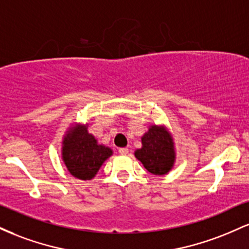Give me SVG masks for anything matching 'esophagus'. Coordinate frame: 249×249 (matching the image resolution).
Segmentation results:
<instances>
[{
  "mask_svg": "<svg viewBox=\"0 0 249 249\" xmlns=\"http://www.w3.org/2000/svg\"><path fill=\"white\" fill-rule=\"evenodd\" d=\"M119 153L123 154V156H125V154L128 153V148H127V147H122V148H119Z\"/></svg>",
  "mask_w": 249,
  "mask_h": 249,
  "instance_id": "34e87169",
  "label": "esophagus"
}]
</instances>
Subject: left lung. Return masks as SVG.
<instances>
[{
  "label": "left lung",
  "mask_w": 249,
  "mask_h": 249,
  "mask_svg": "<svg viewBox=\"0 0 249 249\" xmlns=\"http://www.w3.org/2000/svg\"><path fill=\"white\" fill-rule=\"evenodd\" d=\"M142 147L134 152L148 172L156 176L167 173L173 166L174 152L172 138L165 128L151 126L142 138Z\"/></svg>",
  "instance_id": "8db88e82"
}]
</instances>
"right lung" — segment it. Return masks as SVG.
<instances>
[{
    "instance_id": "obj_1",
    "label": "right lung",
    "mask_w": 249,
    "mask_h": 249,
    "mask_svg": "<svg viewBox=\"0 0 249 249\" xmlns=\"http://www.w3.org/2000/svg\"><path fill=\"white\" fill-rule=\"evenodd\" d=\"M63 160L69 172L76 178L90 180L96 176L108 157L111 148L97 144L85 126H73L63 142Z\"/></svg>"
}]
</instances>
